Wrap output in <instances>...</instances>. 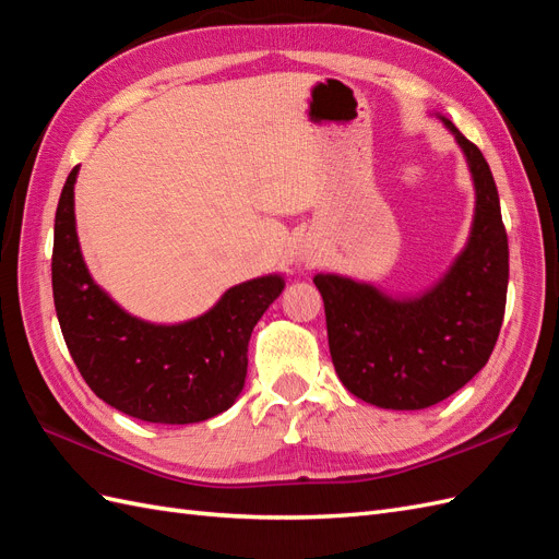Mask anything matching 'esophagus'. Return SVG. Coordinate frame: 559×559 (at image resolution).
Masks as SVG:
<instances>
[{
    "mask_svg": "<svg viewBox=\"0 0 559 559\" xmlns=\"http://www.w3.org/2000/svg\"><path fill=\"white\" fill-rule=\"evenodd\" d=\"M319 257H321V250H319V246L313 240H305L302 246H299V250H297V262H302L307 266L317 264Z\"/></svg>",
    "mask_w": 559,
    "mask_h": 559,
    "instance_id": "34e87169",
    "label": "esophagus"
}]
</instances>
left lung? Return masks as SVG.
<instances>
[{
    "mask_svg": "<svg viewBox=\"0 0 559 559\" xmlns=\"http://www.w3.org/2000/svg\"><path fill=\"white\" fill-rule=\"evenodd\" d=\"M437 118L475 186L467 242L443 276L413 295L342 274L313 276L337 378L356 399L392 411L429 408L465 388L489 361L506 313L508 236L493 175L475 143Z\"/></svg>",
    "mask_w": 559,
    "mask_h": 559,
    "instance_id": "1",
    "label": "left lung"
}]
</instances>
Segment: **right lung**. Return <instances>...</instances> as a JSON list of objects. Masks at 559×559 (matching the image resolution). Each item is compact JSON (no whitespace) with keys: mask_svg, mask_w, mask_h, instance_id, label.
Listing matches in <instances>:
<instances>
[{"mask_svg":"<svg viewBox=\"0 0 559 559\" xmlns=\"http://www.w3.org/2000/svg\"><path fill=\"white\" fill-rule=\"evenodd\" d=\"M75 167L56 207L51 285L70 356L92 392L143 423L189 425L236 404L252 328L283 293V274L228 288L205 313L151 323L124 311L84 264L75 224Z\"/></svg>","mask_w":559,"mask_h":559,"instance_id":"add662e5","label":"right lung"}]
</instances>
